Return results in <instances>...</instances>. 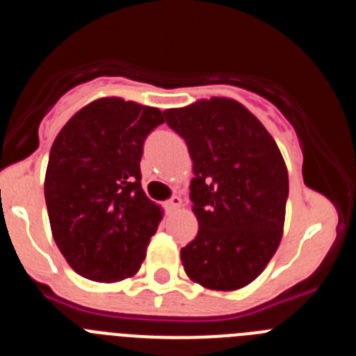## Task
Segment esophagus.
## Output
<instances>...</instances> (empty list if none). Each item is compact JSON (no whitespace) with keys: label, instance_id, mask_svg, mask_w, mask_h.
<instances>
[{"label":"esophagus","instance_id":"esophagus-1","mask_svg":"<svg viewBox=\"0 0 356 356\" xmlns=\"http://www.w3.org/2000/svg\"><path fill=\"white\" fill-rule=\"evenodd\" d=\"M181 207V197L180 196H172L171 200L168 201V209L169 210H178Z\"/></svg>","mask_w":356,"mask_h":356}]
</instances>
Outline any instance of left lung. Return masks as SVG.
<instances>
[{
    "instance_id": "obj_1",
    "label": "left lung",
    "mask_w": 356,
    "mask_h": 356,
    "mask_svg": "<svg viewBox=\"0 0 356 356\" xmlns=\"http://www.w3.org/2000/svg\"><path fill=\"white\" fill-rule=\"evenodd\" d=\"M193 159L197 235L181 248L187 276L212 291L246 287L284 235L289 172L271 134L229 97L163 112Z\"/></svg>"
}]
</instances>
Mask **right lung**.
<instances>
[{
  "label": "right lung",
  "mask_w": 356,
  "mask_h": 356,
  "mask_svg": "<svg viewBox=\"0 0 356 356\" xmlns=\"http://www.w3.org/2000/svg\"><path fill=\"white\" fill-rule=\"evenodd\" d=\"M155 106L99 97L72 115L49 151L44 196L56 246L80 276L102 284L140 269L163 210L140 185Z\"/></svg>",
  "instance_id": "add662e5"
}]
</instances>
